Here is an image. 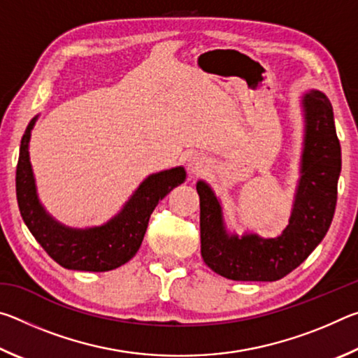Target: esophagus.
Here are the masks:
<instances>
[{
    "instance_id": "34e87169",
    "label": "esophagus",
    "mask_w": 358,
    "mask_h": 358,
    "mask_svg": "<svg viewBox=\"0 0 358 358\" xmlns=\"http://www.w3.org/2000/svg\"><path fill=\"white\" fill-rule=\"evenodd\" d=\"M207 167V159L201 155H194L187 159V169H189L191 173H201Z\"/></svg>"
}]
</instances>
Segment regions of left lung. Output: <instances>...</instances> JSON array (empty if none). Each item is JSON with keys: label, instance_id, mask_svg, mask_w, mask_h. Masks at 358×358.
<instances>
[{"label": "left lung", "instance_id": "1", "mask_svg": "<svg viewBox=\"0 0 358 358\" xmlns=\"http://www.w3.org/2000/svg\"><path fill=\"white\" fill-rule=\"evenodd\" d=\"M305 142L300 181L287 227L276 238L227 234L221 203L205 181L201 197V252L215 273L234 281H278L295 270L314 251L335 215L341 147L333 108L324 93L303 96Z\"/></svg>", "mask_w": 358, "mask_h": 358}]
</instances>
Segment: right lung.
Returning <instances> with one entry per match:
<instances>
[{
	"mask_svg": "<svg viewBox=\"0 0 358 358\" xmlns=\"http://www.w3.org/2000/svg\"><path fill=\"white\" fill-rule=\"evenodd\" d=\"M38 117L29 121L22 137L15 191L20 215L29 232L57 264L68 270L108 271L118 268L136 256L147 232L150 216L157 202L186 178L183 167H173L145 178L123 210L104 226L90 229L66 227L53 220L42 207L31 164L28 143Z\"/></svg>",
	"mask_w": 358,
	"mask_h": 358,
	"instance_id": "1",
	"label": "right lung"
}]
</instances>
